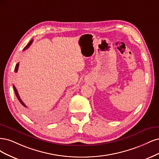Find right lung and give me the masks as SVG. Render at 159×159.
Segmentation results:
<instances>
[{
    "label": "right lung",
    "instance_id": "obj_1",
    "mask_svg": "<svg viewBox=\"0 0 159 159\" xmlns=\"http://www.w3.org/2000/svg\"><path fill=\"white\" fill-rule=\"evenodd\" d=\"M32 42H33V40L32 39V40L30 41V42L28 43V44L26 46H25V48L24 49V50H25V49L28 48L29 46L32 44ZM18 66H19V63H18L16 65V66H15V73H16L17 71H18ZM13 88H14V90L15 94H16V97H17L18 100H19V102H20V104H22L23 106H24L25 107H27V106L24 104V102L22 101V100L20 99V96H19V94H18V91H17V90H16V87L14 86V85H13Z\"/></svg>",
    "mask_w": 159,
    "mask_h": 159
}]
</instances>
